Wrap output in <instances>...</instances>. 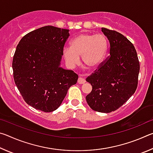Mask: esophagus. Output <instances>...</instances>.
<instances>
[{
	"instance_id": "obj_1",
	"label": "esophagus",
	"mask_w": 153,
	"mask_h": 153,
	"mask_svg": "<svg viewBox=\"0 0 153 153\" xmlns=\"http://www.w3.org/2000/svg\"><path fill=\"white\" fill-rule=\"evenodd\" d=\"M77 82H78V84H83L86 82V80H85L84 79H83L82 77H79L78 80H77Z\"/></svg>"
}]
</instances>
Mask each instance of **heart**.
<instances>
[{
    "label": "heart",
    "mask_w": 153,
    "mask_h": 153,
    "mask_svg": "<svg viewBox=\"0 0 153 153\" xmlns=\"http://www.w3.org/2000/svg\"><path fill=\"white\" fill-rule=\"evenodd\" d=\"M107 50V40L105 35L83 33L71 41V47L63 48V56L69 65L79 63V56L87 68H97L105 58Z\"/></svg>",
    "instance_id": "obj_1"
}]
</instances>
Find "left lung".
<instances>
[{"label":"left lung","mask_w":153,"mask_h":153,"mask_svg":"<svg viewBox=\"0 0 153 153\" xmlns=\"http://www.w3.org/2000/svg\"><path fill=\"white\" fill-rule=\"evenodd\" d=\"M110 55L86 78L92 90L86 101L92 110L111 113L121 107L138 86L140 62L133 44L120 32L102 27Z\"/></svg>","instance_id":"1"}]
</instances>
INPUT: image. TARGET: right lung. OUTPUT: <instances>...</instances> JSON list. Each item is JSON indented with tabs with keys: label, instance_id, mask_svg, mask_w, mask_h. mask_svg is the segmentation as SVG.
Returning <instances> with one entry per match:
<instances>
[{
	"label": "right lung",
	"instance_id": "1",
	"mask_svg": "<svg viewBox=\"0 0 153 153\" xmlns=\"http://www.w3.org/2000/svg\"><path fill=\"white\" fill-rule=\"evenodd\" d=\"M69 30L47 25L27 33L13 59L15 84L25 102L49 113L63 102L78 76L59 67Z\"/></svg>",
	"mask_w": 153,
	"mask_h": 153
}]
</instances>
